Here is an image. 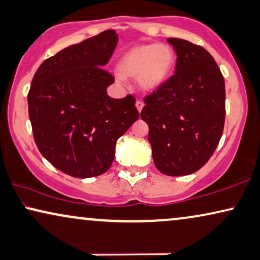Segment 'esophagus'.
Segmentation results:
<instances>
[{"instance_id": "1", "label": "esophagus", "mask_w": 260, "mask_h": 260, "mask_svg": "<svg viewBox=\"0 0 260 260\" xmlns=\"http://www.w3.org/2000/svg\"><path fill=\"white\" fill-rule=\"evenodd\" d=\"M143 106H144V103H143L142 100H137V101H136V107H137L138 112H141V111H142Z\"/></svg>"}]
</instances>
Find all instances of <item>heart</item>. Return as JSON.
I'll return each instance as SVG.
<instances>
[{"label":"heart","mask_w":260,"mask_h":260,"mask_svg":"<svg viewBox=\"0 0 260 260\" xmlns=\"http://www.w3.org/2000/svg\"><path fill=\"white\" fill-rule=\"evenodd\" d=\"M175 52L165 44L135 46L124 53L118 62L123 76L136 77L137 85L144 90H154L166 81L175 64ZM123 81V77L118 75Z\"/></svg>","instance_id":"1"}]
</instances>
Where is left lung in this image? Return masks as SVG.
I'll return each mask as SVG.
<instances>
[{
  "mask_svg": "<svg viewBox=\"0 0 260 260\" xmlns=\"http://www.w3.org/2000/svg\"><path fill=\"white\" fill-rule=\"evenodd\" d=\"M177 53L174 74L144 96L141 118L149 125L154 164L161 173H194L214 154L225 118L224 79L210 53L168 38Z\"/></svg>",
  "mask_w": 260,
  "mask_h": 260,
  "instance_id": "left-lung-1",
  "label": "left lung"
}]
</instances>
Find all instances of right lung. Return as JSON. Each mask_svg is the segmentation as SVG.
I'll return each instance as SVG.
<instances>
[{
  "instance_id": "right-lung-1",
  "label": "right lung",
  "mask_w": 260,
  "mask_h": 260,
  "mask_svg": "<svg viewBox=\"0 0 260 260\" xmlns=\"http://www.w3.org/2000/svg\"><path fill=\"white\" fill-rule=\"evenodd\" d=\"M113 29L60 50L40 64L27 101L33 137L52 166L75 178L109 170L116 142L136 122V99H112L114 77L103 68L116 49Z\"/></svg>"
}]
</instances>
